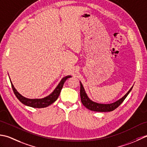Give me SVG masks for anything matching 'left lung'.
Masks as SVG:
<instances>
[{
    "label": "left lung",
    "instance_id": "8db88e82",
    "mask_svg": "<svg viewBox=\"0 0 147 147\" xmlns=\"http://www.w3.org/2000/svg\"><path fill=\"white\" fill-rule=\"evenodd\" d=\"M80 98H81V102L83 104V105L86 107L87 109L92 110V111L94 112H111L116 109L120 105H121L124 100L127 96L129 93L132 90L133 87L131 88L129 91L125 94L123 97L119 99V100L116 101L115 102L110 103V104H101V103H98L96 102L91 100L89 98L88 95L86 93V91L84 90V88L82 84V83L80 82Z\"/></svg>",
    "mask_w": 147,
    "mask_h": 147
}]
</instances>
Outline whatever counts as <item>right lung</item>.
Returning a JSON list of instances; mask_svg holds the SVG:
<instances>
[{
  "instance_id": "add662e5",
  "label": "right lung",
  "mask_w": 147,
  "mask_h": 147,
  "mask_svg": "<svg viewBox=\"0 0 147 147\" xmlns=\"http://www.w3.org/2000/svg\"><path fill=\"white\" fill-rule=\"evenodd\" d=\"M70 77H71L70 76H68L63 78L61 80V81L58 84V85L56 86L55 90L53 91L52 93H51L46 97L40 99H29L23 96L22 94H20L19 92L17 91L16 89H15L13 84L11 82V80L10 81L14 94L16 95V98L18 99L23 104L25 105L26 106L31 107L33 108H45L48 107L50 105H51L53 103L55 102L57 99H58L65 82L66 81V80L68 79V78Z\"/></svg>"
}]
</instances>
